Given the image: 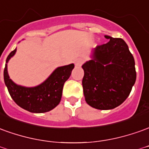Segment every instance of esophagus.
Here are the masks:
<instances>
[{"label":"esophagus","mask_w":149,"mask_h":149,"mask_svg":"<svg viewBox=\"0 0 149 149\" xmlns=\"http://www.w3.org/2000/svg\"><path fill=\"white\" fill-rule=\"evenodd\" d=\"M83 62H84V60L82 59V58H78L75 61V64L77 65V66H81L82 64H83Z\"/></svg>","instance_id":"34e87169"}]
</instances>
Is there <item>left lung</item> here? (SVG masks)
<instances>
[{"mask_svg":"<svg viewBox=\"0 0 149 149\" xmlns=\"http://www.w3.org/2000/svg\"><path fill=\"white\" fill-rule=\"evenodd\" d=\"M110 41L97 47L93 60L82 65L86 102L98 110H111L129 96L136 79L135 60L123 39L106 35Z\"/></svg>","mask_w":149,"mask_h":149,"instance_id":"left-lung-1","label":"left lung"}]
</instances>
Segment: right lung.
Returning <instances> with one entry per match:
<instances>
[{"mask_svg": "<svg viewBox=\"0 0 149 149\" xmlns=\"http://www.w3.org/2000/svg\"><path fill=\"white\" fill-rule=\"evenodd\" d=\"M16 50L9 53L4 69V80L10 96L17 105L32 113L52 111L60 103L64 82L70 77L74 64L58 68L45 81L36 87H22L12 81L7 71V63Z\"/></svg>", "mask_w": 149, "mask_h": 149, "instance_id": "obj_1", "label": "right lung"}]
</instances>
